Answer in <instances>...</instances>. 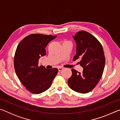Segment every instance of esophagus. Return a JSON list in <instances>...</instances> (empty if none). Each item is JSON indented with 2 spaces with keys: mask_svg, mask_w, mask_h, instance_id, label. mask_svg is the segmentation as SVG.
Listing matches in <instances>:
<instances>
[{
  "mask_svg": "<svg viewBox=\"0 0 120 120\" xmlns=\"http://www.w3.org/2000/svg\"><path fill=\"white\" fill-rule=\"evenodd\" d=\"M58 69L59 71H61L64 69V68H63L62 67H59Z\"/></svg>",
  "mask_w": 120,
  "mask_h": 120,
  "instance_id": "1",
  "label": "esophagus"
}]
</instances>
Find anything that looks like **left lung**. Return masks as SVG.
<instances>
[{"mask_svg": "<svg viewBox=\"0 0 120 120\" xmlns=\"http://www.w3.org/2000/svg\"><path fill=\"white\" fill-rule=\"evenodd\" d=\"M76 43V54L73 60L80 58L82 73L72 69V76L68 80L70 88L85 94L94 89L102 76L105 64L103 49L98 40L88 32L79 31L73 36Z\"/></svg>", "mask_w": 120, "mask_h": 120, "instance_id": "1", "label": "left lung"}]
</instances>
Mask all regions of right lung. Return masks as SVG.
<instances>
[{
    "label": "right lung",
    "mask_w": 120,
    "mask_h": 120,
    "mask_svg": "<svg viewBox=\"0 0 120 120\" xmlns=\"http://www.w3.org/2000/svg\"><path fill=\"white\" fill-rule=\"evenodd\" d=\"M56 35L32 34L24 38L16 49L14 64L16 74L27 90L38 94L51 86L58 69L38 66V60L46 54L45 48Z\"/></svg>",
    "instance_id": "add662e5"
}]
</instances>
